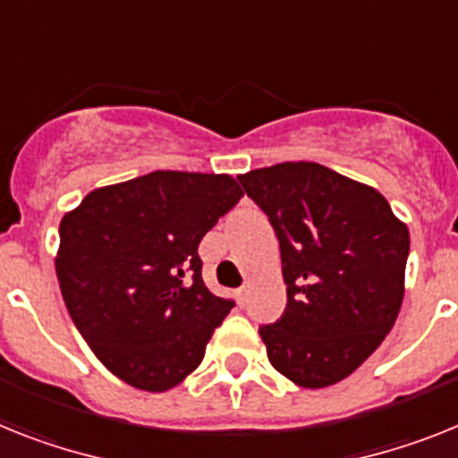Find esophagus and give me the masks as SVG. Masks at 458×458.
<instances>
[{
    "instance_id": "1",
    "label": "esophagus",
    "mask_w": 458,
    "mask_h": 458,
    "mask_svg": "<svg viewBox=\"0 0 458 458\" xmlns=\"http://www.w3.org/2000/svg\"><path fill=\"white\" fill-rule=\"evenodd\" d=\"M235 298H237V302H240V307H244V305H247V298H249V286H242V288H237V291H235Z\"/></svg>"
}]
</instances>
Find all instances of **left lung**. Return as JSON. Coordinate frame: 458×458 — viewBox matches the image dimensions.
I'll use <instances>...</instances> for the list:
<instances>
[{"mask_svg": "<svg viewBox=\"0 0 458 458\" xmlns=\"http://www.w3.org/2000/svg\"><path fill=\"white\" fill-rule=\"evenodd\" d=\"M237 179L282 249L286 312L260 328L272 368L302 389L342 382L401 312L407 225L379 191L318 163H279Z\"/></svg>", "mask_w": 458, "mask_h": 458, "instance_id": "left-lung-1", "label": "left lung"}]
</instances>
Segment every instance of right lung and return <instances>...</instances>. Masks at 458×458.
Here are the masks:
<instances>
[{"mask_svg":"<svg viewBox=\"0 0 458 458\" xmlns=\"http://www.w3.org/2000/svg\"><path fill=\"white\" fill-rule=\"evenodd\" d=\"M242 195L230 174L157 170L95 188L60 221L55 275L69 317L134 389L182 384L235 305L205 286L198 244Z\"/></svg>","mask_w":458,"mask_h":458,"instance_id":"add662e5","label":"right lung"}]
</instances>
